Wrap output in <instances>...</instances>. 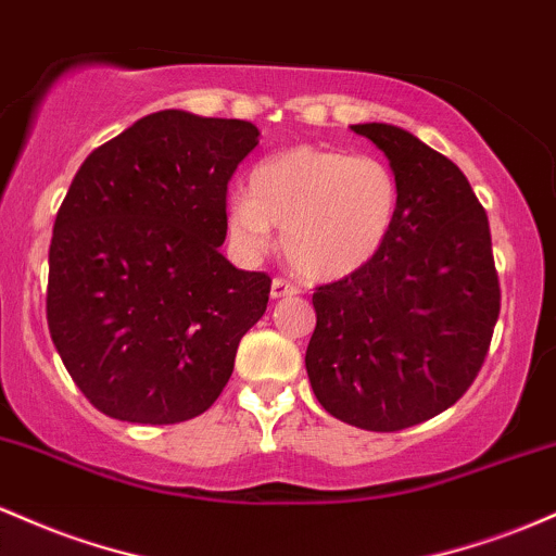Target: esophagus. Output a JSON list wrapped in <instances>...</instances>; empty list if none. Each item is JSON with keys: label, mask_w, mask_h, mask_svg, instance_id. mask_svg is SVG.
Returning <instances> with one entry per match:
<instances>
[{"label": "esophagus", "mask_w": 556, "mask_h": 556, "mask_svg": "<svg viewBox=\"0 0 556 556\" xmlns=\"http://www.w3.org/2000/svg\"><path fill=\"white\" fill-rule=\"evenodd\" d=\"M294 294H299L296 283H291V280H286V278H273V283H270V296L273 299L294 296Z\"/></svg>", "instance_id": "obj_1"}]
</instances>
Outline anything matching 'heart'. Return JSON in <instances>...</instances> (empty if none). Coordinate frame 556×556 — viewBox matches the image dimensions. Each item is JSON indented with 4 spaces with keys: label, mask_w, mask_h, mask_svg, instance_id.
I'll return each mask as SVG.
<instances>
[{
    "label": "heart",
    "mask_w": 556,
    "mask_h": 556,
    "mask_svg": "<svg viewBox=\"0 0 556 556\" xmlns=\"http://www.w3.org/2000/svg\"><path fill=\"white\" fill-rule=\"evenodd\" d=\"M402 186L394 167L344 149L294 147L262 160L249 189L230 197L228 230L247 254L283 230V254L312 280H336L365 267L396 226Z\"/></svg>",
    "instance_id": "heart-1"
}]
</instances>
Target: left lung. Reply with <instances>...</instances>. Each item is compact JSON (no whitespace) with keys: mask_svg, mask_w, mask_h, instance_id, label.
<instances>
[{"mask_svg":"<svg viewBox=\"0 0 556 556\" xmlns=\"http://www.w3.org/2000/svg\"><path fill=\"white\" fill-rule=\"evenodd\" d=\"M402 186L396 226L352 276L317 286L307 376L341 422L378 433L452 407L476 380L502 304L483 204L452 160L409 130L352 126Z\"/></svg>","mask_w":556,"mask_h":556,"instance_id":"8db88e82","label":"left lung"}]
</instances>
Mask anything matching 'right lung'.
<instances>
[{
  "instance_id": "1",
  "label": "right lung",
  "mask_w": 556,
  "mask_h": 556,
  "mask_svg": "<svg viewBox=\"0 0 556 556\" xmlns=\"http://www.w3.org/2000/svg\"><path fill=\"white\" fill-rule=\"evenodd\" d=\"M247 121L162 110L84 160L49 244L47 323L99 413L173 426L212 407L270 276L220 254Z\"/></svg>"
}]
</instances>
